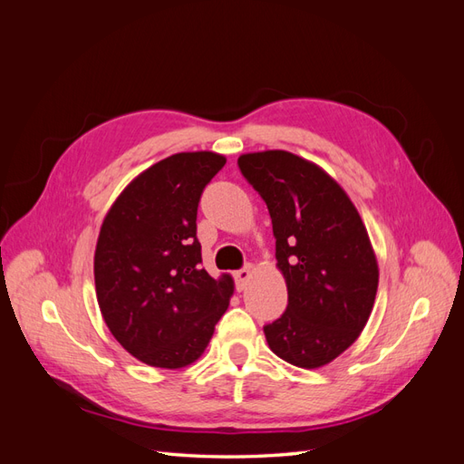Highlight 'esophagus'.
Wrapping results in <instances>:
<instances>
[{
  "mask_svg": "<svg viewBox=\"0 0 464 464\" xmlns=\"http://www.w3.org/2000/svg\"><path fill=\"white\" fill-rule=\"evenodd\" d=\"M251 275H254V266H251V265L244 266V269H240V271H236V273H234L236 288H237V290H244V288L247 286V283H249Z\"/></svg>",
  "mask_w": 464,
  "mask_h": 464,
  "instance_id": "obj_1",
  "label": "esophagus"
}]
</instances>
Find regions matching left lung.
Wrapping results in <instances>:
<instances>
[{
    "instance_id": "8db88e82",
    "label": "left lung",
    "mask_w": 464,
    "mask_h": 464,
    "mask_svg": "<svg viewBox=\"0 0 464 464\" xmlns=\"http://www.w3.org/2000/svg\"><path fill=\"white\" fill-rule=\"evenodd\" d=\"M237 166L269 208L288 290L286 312L263 327L265 339L292 366H325L373 310L379 269L368 230L346 191L298 154L247 152Z\"/></svg>"
}]
</instances>
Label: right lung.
<instances>
[{
	"mask_svg": "<svg viewBox=\"0 0 464 464\" xmlns=\"http://www.w3.org/2000/svg\"><path fill=\"white\" fill-rule=\"evenodd\" d=\"M227 159L178 152L131 179L106 213L94 249L96 300L114 339L147 366L198 360L228 310L234 278L201 266L198 207Z\"/></svg>",
	"mask_w": 464,
	"mask_h": 464,
	"instance_id": "1",
	"label": "right lung"
}]
</instances>
